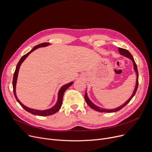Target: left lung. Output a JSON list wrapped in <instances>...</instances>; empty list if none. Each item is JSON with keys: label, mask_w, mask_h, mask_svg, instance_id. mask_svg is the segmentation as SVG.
Here are the masks:
<instances>
[{"label": "left lung", "mask_w": 152, "mask_h": 152, "mask_svg": "<svg viewBox=\"0 0 152 152\" xmlns=\"http://www.w3.org/2000/svg\"><path fill=\"white\" fill-rule=\"evenodd\" d=\"M118 51L119 52V53H120L121 55H123L124 56V57L128 58L129 59H131L132 62H133V65H134V69L135 72V73H136V76H137V78H136V83H135V88H134V90L133 91V93L131 95V97L127 100L124 103H123V105H121V106H119L116 108H114V109H106V108H101V107H99L97 105H95L94 103H93L91 100L89 99L88 96H87V92H86V94H85V100L87 102V104H88V105L92 108V109L96 110L97 111H99V112H107V113H111V112H115V111H118L119 110H120L121 109H122L124 107H125L127 103H128L133 98V97L134 96V95L135 94V93H136V91L137 90V88H138V84H139V74H138V70H137V65H136V63H135L134 60V58L132 57V55L130 53V52L127 50L126 49H121V48H119L118 49Z\"/></svg>", "instance_id": "8db88e82"}]
</instances>
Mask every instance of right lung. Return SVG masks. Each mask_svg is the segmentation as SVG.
I'll return each mask as SVG.
<instances>
[{"label": "right lung", "instance_id": "obj_1", "mask_svg": "<svg viewBox=\"0 0 152 152\" xmlns=\"http://www.w3.org/2000/svg\"><path fill=\"white\" fill-rule=\"evenodd\" d=\"M50 45V43H48V42H44L42 44H40L39 45H37L36 46L34 47L33 49H32L30 52H29L28 53H27L26 54H25V55H23V57L21 58V59L20 60L19 62L18 63L17 67H16V69L15 71V73L13 75V94L15 97L17 99V102L20 103V105L25 109L26 111H27L28 112L31 113V114L34 115H39V116H49V115H53L54 113H55L56 112H57V111L60 110V107H61V104H62V100H63V95L64 93H65V91L69 88V87L73 84V82H71L69 83L63 85L61 88L60 89L58 93V100L57 103H55V105L49 108V109H47V110H36V109H33V108H30L29 107H27L26 106L24 105L23 103L18 100L17 96V94H16V85H17V78H18V71L20 69V67L21 65V63L24 61L27 57L31 53L33 52L34 50H35L36 49H38V48L40 47H46Z\"/></svg>", "mask_w": 152, "mask_h": 152}]
</instances>
